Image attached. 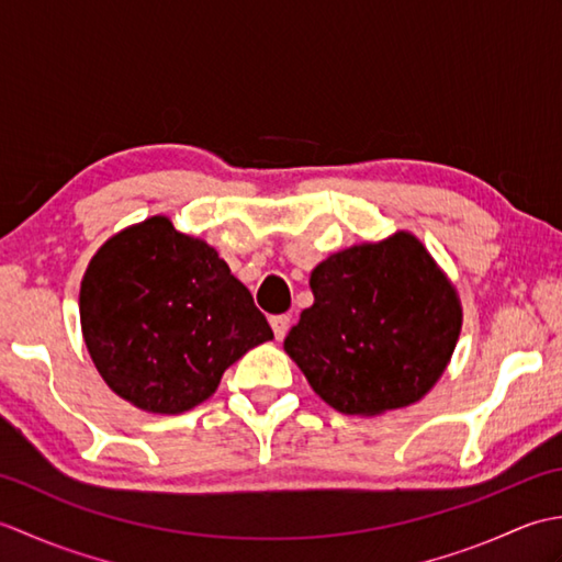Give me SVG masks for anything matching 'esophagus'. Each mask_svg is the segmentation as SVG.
<instances>
[{
	"label": "esophagus",
	"instance_id": "1",
	"mask_svg": "<svg viewBox=\"0 0 562 562\" xmlns=\"http://www.w3.org/2000/svg\"><path fill=\"white\" fill-rule=\"evenodd\" d=\"M270 326H272V330H274V338L282 340L284 336H288V330H290V326H292V318H290L288 314L272 316V318H270Z\"/></svg>",
	"mask_w": 562,
	"mask_h": 562
}]
</instances>
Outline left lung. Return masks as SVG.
I'll list each match as a JSON object with an SVG mask.
<instances>
[{
  "label": "left lung",
  "mask_w": 562,
  "mask_h": 562,
  "mask_svg": "<svg viewBox=\"0 0 562 562\" xmlns=\"http://www.w3.org/2000/svg\"><path fill=\"white\" fill-rule=\"evenodd\" d=\"M312 292L284 350L333 408L396 411L437 384L459 340L461 304L415 236L340 250L312 272Z\"/></svg>",
  "instance_id": "left-lung-1"
}]
</instances>
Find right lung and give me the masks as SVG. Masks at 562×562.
<instances>
[{
	"instance_id": "obj_1",
	"label": "right lung",
	"mask_w": 562,
	"mask_h": 562,
	"mask_svg": "<svg viewBox=\"0 0 562 562\" xmlns=\"http://www.w3.org/2000/svg\"><path fill=\"white\" fill-rule=\"evenodd\" d=\"M79 312L105 384L149 413L195 408L226 367L272 338L217 250L166 217L105 241L83 274Z\"/></svg>"
}]
</instances>
